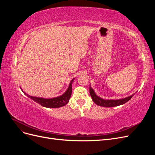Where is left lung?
Returning <instances> with one entry per match:
<instances>
[{"mask_svg": "<svg viewBox=\"0 0 155 155\" xmlns=\"http://www.w3.org/2000/svg\"><path fill=\"white\" fill-rule=\"evenodd\" d=\"M89 90H90V94L91 96L93 101L94 102L96 105L101 107H113L118 106L120 105H123L125 104L126 102L129 101L133 96V95H131L127 97L124 98V99L116 100H106L101 99V97L96 96L94 91L92 90V88L91 87Z\"/></svg>", "mask_w": 155, "mask_h": 155, "instance_id": "1", "label": "left lung"}]
</instances>
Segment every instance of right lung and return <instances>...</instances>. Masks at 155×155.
<instances>
[{
  "mask_svg": "<svg viewBox=\"0 0 155 155\" xmlns=\"http://www.w3.org/2000/svg\"><path fill=\"white\" fill-rule=\"evenodd\" d=\"M73 80L74 79H72V81L70 82L68 88L67 89V91L64 94H63L62 96H61L59 97L51 98V99H45V98H43V97H33L28 94H26L24 92H24L28 97H29L31 100L35 101V102L37 103V104H40L43 107H45L47 108H58V107L64 106L68 103L70 96H71V94H72V83Z\"/></svg>",
  "mask_w": 155,
  "mask_h": 155,
  "instance_id": "obj_1",
  "label": "right lung"
}]
</instances>
